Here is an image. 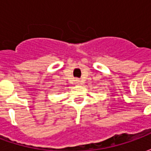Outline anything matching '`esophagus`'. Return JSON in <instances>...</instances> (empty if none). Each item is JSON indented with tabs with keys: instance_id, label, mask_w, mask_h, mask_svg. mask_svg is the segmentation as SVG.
<instances>
[{
	"instance_id": "esophagus-1",
	"label": "esophagus",
	"mask_w": 151,
	"mask_h": 151,
	"mask_svg": "<svg viewBox=\"0 0 151 151\" xmlns=\"http://www.w3.org/2000/svg\"><path fill=\"white\" fill-rule=\"evenodd\" d=\"M75 84H77V85H79V84H81V81H80L79 79H76V80H75Z\"/></svg>"
}]
</instances>
